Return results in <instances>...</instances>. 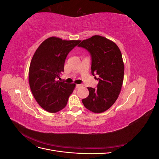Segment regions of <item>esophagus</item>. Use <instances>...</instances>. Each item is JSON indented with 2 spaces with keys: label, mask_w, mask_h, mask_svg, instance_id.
<instances>
[{
  "label": "esophagus",
  "mask_w": 159,
  "mask_h": 159,
  "mask_svg": "<svg viewBox=\"0 0 159 159\" xmlns=\"http://www.w3.org/2000/svg\"><path fill=\"white\" fill-rule=\"evenodd\" d=\"M81 86V85H80V84H77L76 85H75V87H76V88H80Z\"/></svg>",
  "instance_id": "34e87169"
}]
</instances>
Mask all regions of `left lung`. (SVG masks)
Instances as JSON below:
<instances>
[{
    "label": "left lung",
    "mask_w": 159,
    "mask_h": 159,
    "mask_svg": "<svg viewBox=\"0 0 159 159\" xmlns=\"http://www.w3.org/2000/svg\"><path fill=\"white\" fill-rule=\"evenodd\" d=\"M79 47L87 50L91 56V74L98 75L97 88H88L89 95L82 99L85 108L93 113H102L112 106L121 91L124 63L121 52L115 42L99 35L83 40Z\"/></svg>",
    "instance_id": "obj_1"
}]
</instances>
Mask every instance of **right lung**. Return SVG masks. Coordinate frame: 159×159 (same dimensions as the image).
I'll use <instances>...</instances> for the list:
<instances>
[{
  "label": "right lung",
  "mask_w": 159,
  "mask_h": 159,
  "mask_svg": "<svg viewBox=\"0 0 159 159\" xmlns=\"http://www.w3.org/2000/svg\"><path fill=\"white\" fill-rule=\"evenodd\" d=\"M80 40L47 38L38 48L29 68V84L34 98L40 106L50 113L63 109L75 84L60 81L65 60Z\"/></svg>",
  "instance_id": "1"
}]
</instances>
